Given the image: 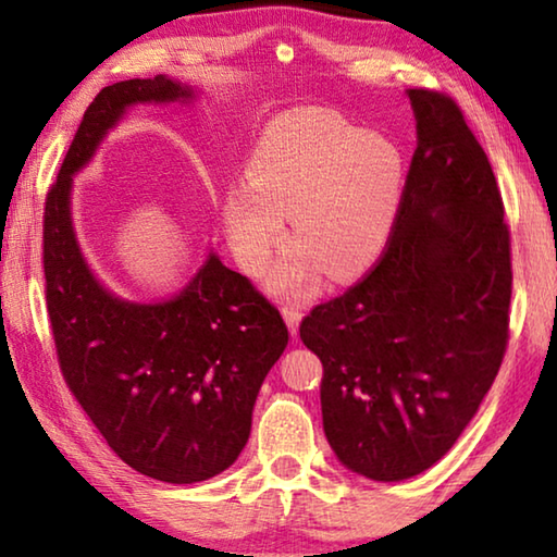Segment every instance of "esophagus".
Here are the masks:
<instances>
[{
	"mask_svg": "<svg viewBox=\"0 0 557 557\" xmlns=\"http://www.w3.org/2000/svg\"><path fill=\"white\" fill-rule=\"evenodd\" d=\"M282 317H285V322L289 326V334L295 336L299 332V322H301V309L297 307H285L282 309Z\"/></svg>",
	"mask_w": 557,
	"mask_h": 557,
	"instance_id": "obj_1",
	"label": "esophagus"
}]
</instances>
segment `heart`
<instances>
[{
  "mask_svg": "<svg viewBox=\"0 0 557 557\" xmlns=\"http://www.w3.org/2000/svg\"><path fill=\"white\" fill-rule=\"evenodd\" d=\"M405 159L332 110L305 108L272 120L248 164V182L228 188L223 223L238 265L260 272L285 238L295 243L272 268L275 295H312L319 272L348 280L388 240L403 199Z\"/></svg>",
  "mask_w": 557,
  "mask_h": 557,
  "instance_id": "heart-1",
  "label": "heart"
}]
</instances>
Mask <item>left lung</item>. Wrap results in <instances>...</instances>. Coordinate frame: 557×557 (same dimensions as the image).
Returning a JSON list of instances; mask_svg holds the SVG:
<instances>
[{"label":"left lung","instance_id":"1","mask_svg":"<svg viewBox=\"0 0 557 557\" xmlns=\"http://www.w3.org/2000/svg\"><path fill=\"white\" fill-rule=\"evenodd\" d=\"M408 98L418 149L383 256L299 324L324 366L329 445L373 482H403L447 455L508 344L511 235L492 164L449 96Z\"/></svg>","mask_w":557,"mask_h":557}]
</instances>
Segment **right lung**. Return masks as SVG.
Returning <instances> with one entry per match:
<instances>
[{
  "label": "right lung",
  "instance_id": "right-lung-1",
  "mask_svg": "<svg viewBox=\"0 0 557 557\" xmlns=\"http://www.w3.org/2000/svg\"><path fill=\"white\" fill-rule=\"evenodd\" d=\"M194 98V88L166 75L102 88L44 209L46 307L65 385L125 465L166 484L206 482L238 459L287 326L215 252L172 299L143 305L112 295L75 238L71 186L127 108Z\"/></svg>",
  "mask_w": 557,
  "mask_h": 557
}]
</instances>
